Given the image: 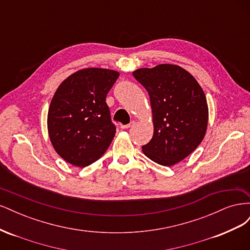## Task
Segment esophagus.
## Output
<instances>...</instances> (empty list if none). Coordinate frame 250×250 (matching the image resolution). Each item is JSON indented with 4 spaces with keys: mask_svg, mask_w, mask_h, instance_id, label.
Wrapping results in <instances>:
<instances>
[{
    "mask_svg": "<svg viewBox=\"0 0 250 250\" xmlns=\"http://www.w3.org/2000/svg\"><path fill=\"white\" fill-rule=\"evenodd\" d=\"M134 124H135L134 121H131V122H130L129 124H127V125H121V128H122V129H128V128L132 127Z\"/></svg>",
    "mask_w": 250,
    "mask_h": 250,
    "instance_id": "esophagus-1",
    "label": "esophagus"
}]
</instances>
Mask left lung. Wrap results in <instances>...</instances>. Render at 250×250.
I'll return each instance as SVG.
<instances>
[{
	"label": "left lung",
	"instance_id": "obj_1",
	"mask_svg": "<svg viewBox=\"0 0 250 250\" xmlns=\"http://www.w3.org/2000/svg\"><path fill=\"white\" fill-rule=\"evenodd\" d=\"M132 75L147 89L153 116V137L142 147L144 154L167 167L185 160L208 128V102L199 83L181 66L168 63Z\"/></svg>",
	"mask_w": 250,
	"mask_h": 250
}]
</instances>
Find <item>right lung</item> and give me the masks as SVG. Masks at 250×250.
Returning a JSON list of instances; mask_svg holds the SVG:
<instances>
[{
  "label": "right lung",
  "instance_id": "add662e5",
  "mask_svg": "<svg viewBox=\"0 0 250 250\" xmlns=\"http://www.w3.org/2000/svg\"><path fill=\"white\" fill-rule=\"evenodd\" d=\"M119 75L88 67L72 74L56 89L48 111V132L65 162L84 168L108 149L116 126L105 100Z\"/></svg>",
  "mask_w": 250,
  "mask_h": 250
}]
</instances>
